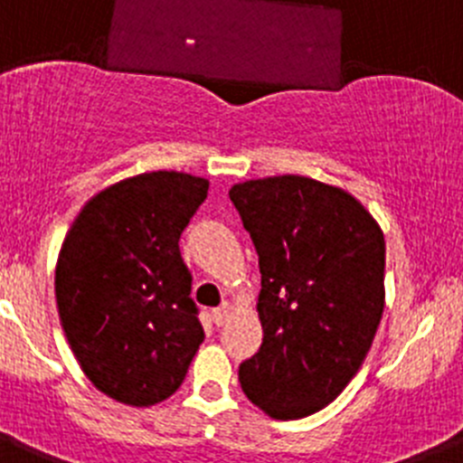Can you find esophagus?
I'll return each instance as SVG.
<instances>
[{"label": "esophagus", "mask_w": 463, "mask_h": 463, "mask_svg": "<svg viewBox=\"0 0 463 463\" xmlns=\"http://www.w3.org/2000/svg\"><path fill=\"white\" fill-rule=\"evenodd\" d=\"M229 317H232V304H229V301H222L218 308L213 310V320H215V325L218 326L227 325Z\"/></svg>", "instance_id": "1"}]
</instances>
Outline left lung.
<instances>
[{
	"mask_svg": "<svg viewBox=\"0 0 463 463\" xmlns=\"http://www.w3.org/2000/svg\"><path fill=\"white\" fill-rule=\"evenodd\" d=\"M260 255L261 347L241 387L273 420L322 411L354 378L384 308L383 229L350 192L306 175L229 190Z\"/></svg>",
	"mask_w": 463,
	"mask_h": 463,
	"instance_id": "1",
	"label": "left lung"
}]
</instances>
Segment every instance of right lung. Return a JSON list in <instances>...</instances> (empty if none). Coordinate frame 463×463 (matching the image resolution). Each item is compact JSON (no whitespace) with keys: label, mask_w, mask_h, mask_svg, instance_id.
<instances>
[{"label":"right lung","mask_w":463,"mask_h":463,"mask_svg":"<svg viewBox=\"0 0 463 463\" xmlns=\"http://www.w3.org/2000/svg\"><path fill=\"white\" fill-rule=\"evenodd\" d=\"M206 194V178L178 171L125 178L85 203L57 257L64 336L90 383L127 406L169 399L203 341L178 241Z\"/></svg>","instance_id":"obj_1"}]
</instances>
